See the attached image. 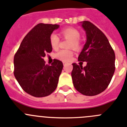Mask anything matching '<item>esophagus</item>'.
Returning <instances> with one entry per match:
<instances>
[{
	"mask_svg": "<svg viewBox=\"0 0 127 127\" xmlns=\"http://www.w3.org/2000/svg\"><path fill=\"white\" fill-rule=\"evenodd\" d=\"M63 64H64V65H65L67 64V62H63Z\"/></svg>",
	"mask_w": 127,
	"mask_h": 127,
	"instance_id": "34e87169",
	"label": "esophagus"
}]
</instances>
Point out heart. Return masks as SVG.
<instances>
[{"mask_svg": "<svg viewBox=\"0 0 127 127\" xmlns=\"http://www.w3.org/2000/svg\"><path fill=\"white\" fill-rule=\"evenodd\" d=\"M62 33L65 37L70 39V46L78 50L80 48V42L79 39L80 38V33L77 29L72 27L66 28L62 31ZM50 41L51 46L53 49H57L60 42V39L56 33H53L50 35ZM73 56V51L71 50H61L56 54V58L64 62H67L71 59Z\"/></svg>", "mask_w": 127, "mask_h": 127, "instance_id": "obj_1", "label": "heart"}]
</instances>
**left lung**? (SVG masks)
<instances>
[{"instance_id":"8db88e82","label":"left lung","mask_w":127,"mask_h":127,"mask_svg":"<svg viewBox=\"0 0 127 127\" xmlns=\"http://www.w3.org/2000/svg\"><path fill=\"white\" fill-rule=\"evenodd\" d=\"M86 41L78 60L86 65L72 64L74 86L79 93L94 96L104 92L111 81L115 70V54L108 39L101 30L88 21L80 22Z\"/></svg>"}]
</instances>
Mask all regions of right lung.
<instances>
[{
    "instance_id": "right-lung-1",
    "label": "right lung",
    "mask_w": 127,
    "mask_h": 127,
    "mask_svg": "<svg viewBox=\"0 0 127 127\" xmlns=\"http://www.w3.org/2000/svg\"><path fill=\"white\" fill-rule=\"evenodd\" d=\"M59 25L39 23L23 39L14 57V74L26 93L35 97L52 94L57 88L63 64L55 59L51 65L43 58L52 51L50 35Z\"/></svg>"
}]
</instances>
